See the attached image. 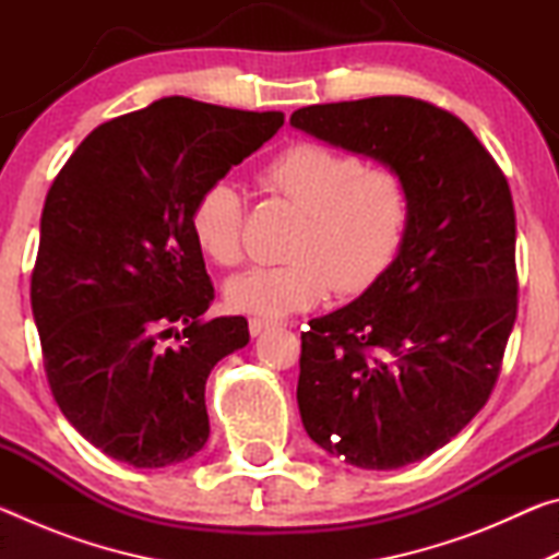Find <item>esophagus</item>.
I'll return each mask as SVG.
<instances>
[{"mask_svg":"<svg viewBox=\"0 0 559 559\" xmlns=\"http://www.w3.org/2000/svg\"><path fill=\"white\" fill-rule=\"evenodd\" d=\"M271 325H276V320H271V318H251L249 320V333L257 337V335H261L263 330L271 328Z\"/></svg>","mask_w":559,"mask_h":559,"instance_id":"1","label":"esophagus"}]
</instances>
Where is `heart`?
I'll return each instance as SVG.
<instances>
[{
    "instance_id": "b5f03b06",
    "label": "heart",
    "mask_w": 559,
    "mask_h": 559,
    "mask_svg": "<svg viewBox=\"0 0 559 559\" xmlns=\"http://www.w3.org/2000/svg\"><path fill=\"white\" fill-rule=\"evenodd\" d=\"M259 185L302 212L290 261L253 266L226 281L239 313L278 318L316 308L330 288L357 296L400 257L412 224V189L392 165L316 140L283 147L259 169ZM189 231L219 266L243 259V197L229 177L206 185L189 212Z\"/></svg>"
}]
</instances>
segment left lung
Masks as SVG:
<instances>
[{
    "mask_svg": "<svg viewBox=\"0 0 559 559\" xmlns=\"http://www.w3.org/2000/svg\"><path fill=\"white\" fill-rule=\"evenodd\" d=\"M290 126L392 165L412 189L400 257L300 333L298 409L320 449L392 471L449 443L488 402L518 313L515 210L466 122L427 100L308 106Z\"/></svg>",
    "mask_w": 559,
    "mask_h": 559,
    "instance_id": "1",
    "label": "left lung"
}]
</instances>
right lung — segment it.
Wrapping results in <instances>:
<instances>
[{
    "label": "right lung",
    "mask_w": 559,
    "mask_h": 559,
    "mask_svg": "<svg viewBox=\"0 0 559 559\" xmlns=\"http://www.w3.org/2000/svg\"><path fill=\"white\" fill-rule=\"evenodd\" d=\"M281 126L278 110L159 98L98 126L53 179L32 313L56 404L110 459L163 468L210 439L206 377L249 323L202 318L214 286L189 212Z\"/></svg>",
    "instance_id": "add662e5"
}]
</instances>
